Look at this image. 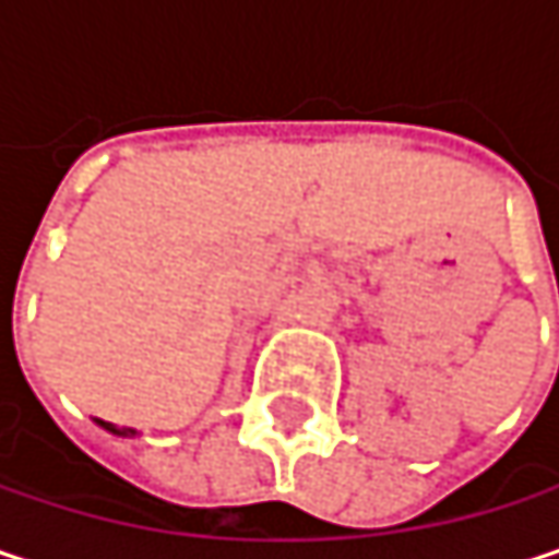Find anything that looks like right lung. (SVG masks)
<instances>
[{
	"instance_id": "add662e5",
	"label": "right lung",
	"mask_w": 559,
	"mask_h": 559,
	"mask_svg": "<svg viewBox=\"0 0 559 559\" xmlns=\"http://www.w3.org/2000/svg\"><path fill=\"white\" fill-rule=\"evenodd\" d=\"M99 427H106L109 433H119V437H129V433H135V430H122V427H116V424H106V420H96Z\"/></svg>"
}]
</instances>
